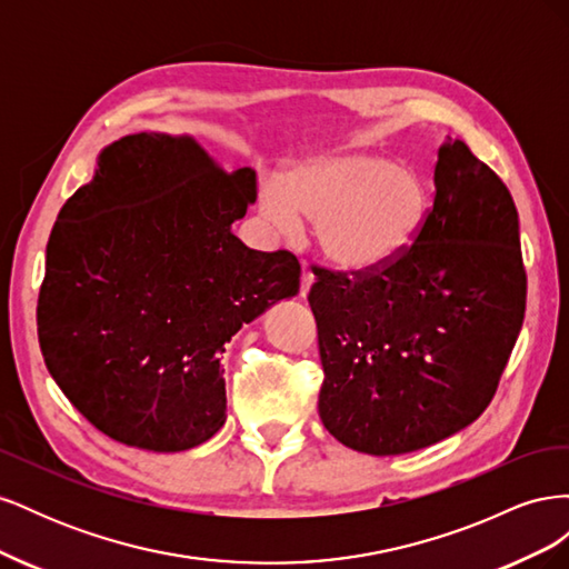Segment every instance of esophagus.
I'll use <instances>...</instances> for the list:
<instances>
[{
	"label": "esophagus",
	"instance_id": "34e87169",
	"mask_svg": "<svg viewBox=\"0 0 569 569\" xmlns=\"http://www.w3.org/2000/svg\"><path fill=\"white\" fill-rule=\"evenodd\" d=\"M311 284H313V272H311V270H306V266H303V272H301V287H299V295H301V297H306V295H308V289H311Z\"/></svg>",
	"mask_w": 569,
	"mask_h": 569
}]
</instances>
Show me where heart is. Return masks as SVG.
Masks as SVG:
<instances>
[{
    "instance_id": "1",
    "label": "heart",
    "mask_w": 569,
    "mask_h": 569,
    "mask_svg": "<svg viewBox=\"0 0 569 569\" xmlns=\"http://www.w3.org/2000/svg\"><path fill=\"white\" fill-rule=\"evenodd\" d=\"M425 211L427 187L416 170L356 147L297 161L261 187L268 226L289 237L299 216L316 220L322 253L343 270L389 263L412 242Z\"/></svg>"
}]
</instances>
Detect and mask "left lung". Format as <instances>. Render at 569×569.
Wrapping results in <instances>:
<instances>
[{"label":"left lung","instance_id":"8db88e82","mask_svg":"<svg viewBox=\"0 0 569 569\" xmlns=\"http://www.w3.org/2000/svg\"><path fill=\"white\" fill-rule=\"evenodd\" d=\"M313 272L318 412L337 441L410 453L487 410L522 330L527 272L508 187L465 142L439 149L412 244L380 268Z\"/></svg>","mask_w":569,"mask_h":569}]
</instances>
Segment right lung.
Listing matches in <instances>:
<instances>
[{
	"instance_id": "obj_1",
	"label": "right lung",
	"mask_w": 569,
	"mask_h": 569,
	"mask_svg": "<svg viewBox=\"0 0 569 569\" xmlns=\"http://www.w3.org/2000/svg\"><path fill=\"white\" fill-rule=\"evenodd\" d=\"M97 166L47 242V370L107 437L157 453L194 449L228 418L226 343L297 295L301 266L232 234L256 201V173H230L192 137H120Z\"/></svg>"
}]
</instances>
